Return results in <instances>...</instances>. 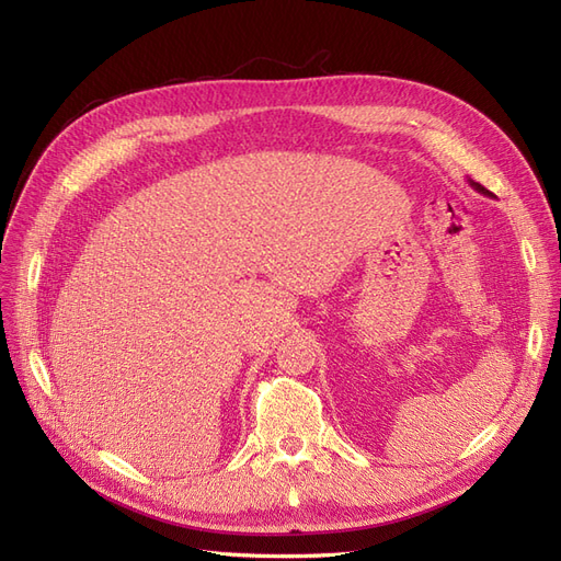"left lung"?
<instances>
[{
  "label": "left lung",
  "mask_w": 561,
  "mask_h": 561,
  "mask_svg": "<svg viewBox=\"0 0 561 561\" xmlns=\"http://www.w3.org/2000/svg\"><path fill=\"white\" fill-rule=\"evenodd\" d=\"M470 182V186H472V190H478L480 194H484V196H491V192L489 190H484V186L480 184V182H472V180H468Z\"/></svg>",
  "instance_id": "left-lung-1"
}]
</instances>
